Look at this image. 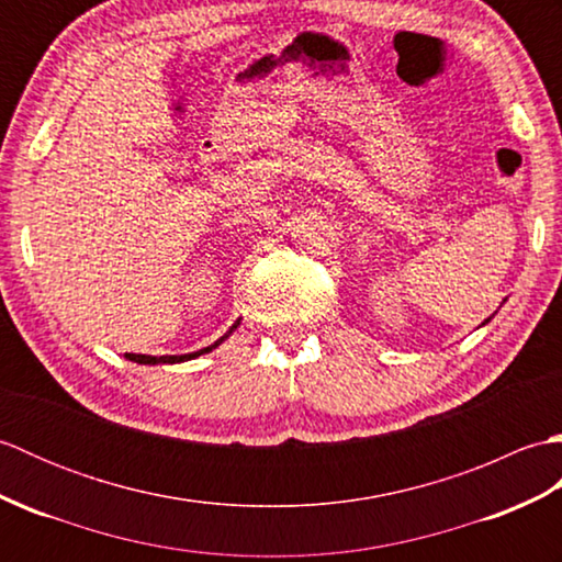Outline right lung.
<instances>
[{"label":"right lung","mask_w":562,"mask_h":562,"mask_svg":"<svg viewBox=\"0 0 562 562\" xmlns=\"http://www.w3.org/2000/svg\"><path fill=\"white\" fill-rule=\"evenodd\" d=\"M236 326H238V324H234V326L229 328V333H232ZM229 333H224V336H222L217 342H212V345H207V348H202V350H198V352H190V355H164V357H151V355H133V352H125V357H127V360L137 362V364H176V362L195 360V357L205 355V352H212L214 348H217V345H222L226 338H229Z\"/></svg>","instance_id":"add662e5"}]
</instances>
